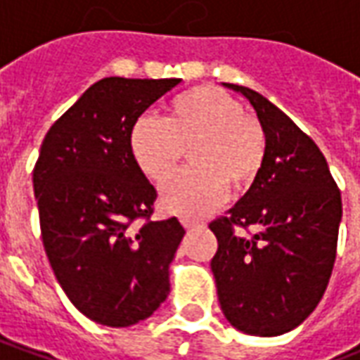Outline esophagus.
<instances>
[{
    "label": "esophagus",
    "instance_id": "esophagus-1",
    "mask_svg": "<svg viewBox=\"0 0 360 360\" xmlns=\"http://www.w3.org/2000/svg\"><path fill=\"white\" fill-rule=\"evenodd\" d=\"M181 226L185 227V229H193V227L200 226V221H196V219L191 218H181Z\"/></svg>",
    "mask_w": 360,
    "mask_h": 360
}]
</instances>
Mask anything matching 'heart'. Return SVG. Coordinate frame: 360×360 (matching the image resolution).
I'll return each mask as SVG.
<instances>
[{
    "mask_svg": "<svg viewBox=\"0 0 360 360\" xmlns=\"http://www.w3.org/2000/svg\"><path fill=\"white\" fill-rule=\"evenodd\" d=\"M129 150L154 183L167 179L188 152L195 167L165 183L160 204L169 214L198 218L221 204L227 187L243 191L255 183L264 164L266 139L233 96L216 86H195L173 98L164 121L136 119Z\"/></svg>",
    "mask_w": 360,
    "mask_h": 360,
    "instance_id": "obj_1",
    "label": "heart"
}]
</instances>
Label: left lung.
<instances>
[{"label": "left lung", "mask_w": 360, "mask_h": 360, "mask_svg": "<svg viewBox=\"0 0 360 360\" xmlns=\"http://www.w3.org/2000/svg\"><path fill=\"white\" fill-rule=\"evenodd\" d=\"M255 108L266 156L255 183L210 229L219 307L229 324L249 335H281L309 318L322 299L338 249L341 193L324 154L255 90L224 82ZM235 226L255 233L239 236Z\"/></svg>", "instance_id": "8db88e82"}]
</instances>
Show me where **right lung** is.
<instances>
[{
  "label": "right lung",
  "mask_w": 360,
  "mask_h": 360,
  "mask_svg": "<svg viewBox=\"0 0 360 360\" xmlns=\"http://www.w3.org/2000/svg\"><path fill=\"white\" fill-rule=\"evenodd\" d=\"M179 82H94L50 127L32 172L51 270L69 301L102 326L136 324L169 295L185 229L177 218L150 221L158 193L134 164L129 131Z\"/></svg>",
  "instance_id": "add662e5"
}]
</instances>
